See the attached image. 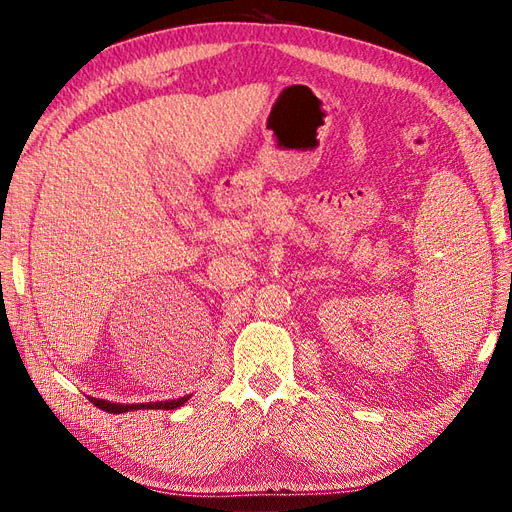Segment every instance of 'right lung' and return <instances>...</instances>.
Returning <instances> with one entry per match:
<instances>
[{
    "label": "right lung",
    "mask_w": 512,
    "mask_h": 512,
    "mask_svg": "<svg viewBox=\"0 0 512 512\" xmlns=\"http://www.w3.org/2000/svg\"><path fill=\"white\" fill-rule=\"evenodd\" d=\"M91 402L95 407H99L101 411H107V413H114V415H120V413H128V411H137V409H176V407H182L184 402L191 398V396H182V398H176V400H157V402H141V405H120V402H110V400H99V398H93L89 396Z\"/></svg>",
    "instance_id": "obj_1"
}]
</instances>
